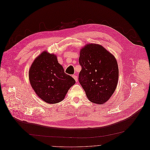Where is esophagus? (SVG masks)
<instances>
[{
    "label": "esophagus",
    "mask_w": 150,
    "mask_h": 150,
    "mask_svg": "<svg viewBox=\"0 0 150 150\" xmlns=\"http://www.w3.org/2000/svg\"><path fill=\"white\" fill-rule=\"evenodd\" d=\"M73 77L74 79V80L76 81V82L78 81V77H77V76L76 75H73Z\"/></svg>",
    "instance_id": "obj_1"
}]
</instances>
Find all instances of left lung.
I'll return each mask as SVG.
<instances>
[{
    "label": "left lung",
    "instance_id": "left-lung-1",
    "mask_svg": "<svg viewBox=\"0 0 150 150\" xmlns=\"http://www.w3.org/2000/svg\"><path fill=\"white\" fill-rule=\"evenodd\" d=\"M79 82L87 98L99 105L105 103L115 91L119 68L114 56L99 44L89 43L81 49Z\"/></svg>",
    "mask_w": 150,
    "mask_h": 150
}]
</instances>
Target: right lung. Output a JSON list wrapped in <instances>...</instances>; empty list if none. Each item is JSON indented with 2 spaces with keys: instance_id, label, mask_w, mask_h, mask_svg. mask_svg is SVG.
<instances>
[{
  "instance_id": "add662e5",
  "label": "right lung",
  "mask_w": 150,
  "mask_h": 150,
  "mask_svg": "<svg viewBox=\"0 0 150 150\" xmlns=\"http://www.w3.org/2000/svg\"><path fill=\"white\" fill-rule=\"evenodd\" d=\"M31 85L38 97L48 103L63 100L74 79L64 72L56 55L43 51L32 64L29 71Z\"/></svg>"
}]
</instances>
